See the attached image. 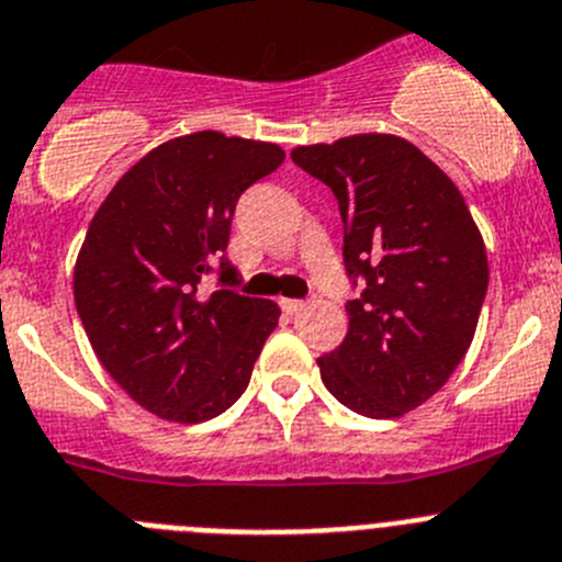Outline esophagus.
I'll list each match as a JSON object with an SVG mask.
<instances>
[{"label": "esophagus", "instance_id": "1", "mask_svg": "<svg viewBox=\"0 0 562 562\" xmlns=\"http://www.w3.org/2000/svg\"><path fill=\"white\" fill-rule=\"evenodd\" d=\"M280 307H282V311L291 313V316H293V313H302V311H305L307 302H302V300H280Z\"/></svg>", "mask_w": 562, "mask_h": 562}]
</instances>
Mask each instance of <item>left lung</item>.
Listing matches in <instances>:
<instances>
[{
    "mask_svg": "<svg viewBox=\"0 0 562 562\" xmlns=\"http://www.w3.org/2000/svg\"><path fill=\"white\" fill-rule=\"evenodd\" d=\"M293 165L333 190L344 224L350 330L318 358L322 383L363 417L426 403L468 352L487 296V251L462 193L392 134L307 145Z\"/></svg>",
    "mask_w": 562,
    "mask_h": 562,
    "instance_id": "obj_1",
    "label": "left lung"
}]
</instances>
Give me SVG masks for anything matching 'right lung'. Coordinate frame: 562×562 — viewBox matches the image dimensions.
<instances>
[{
    "mask_svg": "<svg viewBox=\"0 0 562 562\" xmlns=\"http://www.w3.org/2000/svg\"><path fill=\"white\" fill-rule=\"evenodd\" d=\"M282 159L218 131L179 136L136 161L86 232L75 307L105 372L148 412L204 423L249 386L280 307L232 291L226 246L237 199ZM206 273L220 282L201 301Z\"/></svg>",
    "mask_w": 562,
    "mask_h": 562,
    "instance_id": "add662e5",
    "label": "right lung"
}]
</instances>
